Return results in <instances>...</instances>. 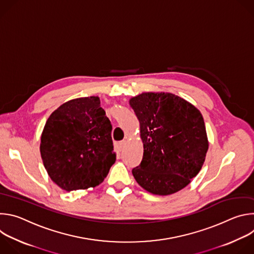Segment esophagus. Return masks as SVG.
<instances>
[{"label":"esophagus","instance_id":"obj_1","mask_svg":"<svg viewBox=\"0 0 254 254\" xmlns=\"http://www.w3.org/2000/svg\"><path fill=\"white\" fill-rule=\"evenodd\" d=\"M125 146H126V140L120 141V142H119V149H120V151H123L124 148H125Z\"/></svg>","mask_w":254,"mask_h":254}]
</instances>
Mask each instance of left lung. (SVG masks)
Returning <instances> with one entry per match:
<instances>
[{"mask_svg":"<svg viewBox=\"0 0 254 254\" xmlns=\"http://www.w3.org/2000/svg\"><path fill=\"white\" fill-rule=\"evenodd\" d=\"M129 105L143 143L142 160L131 171L137 184L161 196L182 190L200 172L209 147L200 111L168 92H143Z\"/></svg>","mask_w":254,"mask_h":254,"instance_id":"left-lung-1","label":"left lung"}]
</instances>
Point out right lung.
<instances>
[{"instance_id": "1", "label": "right lung", "mask_w": 254, "mask_h": 254, "mask_svg": "<svg viewBox=\"0 0 254 254\" xmlns=\"http://www.w3.org/2000/svg\"><path fill=\"white\" fill-rule=\"evenodd\" d=\"M112 124L98 96L71 99L47 120L40 143L44 167L65 191L94 188L116 162Z\"/></svg>"}]
</instances>
